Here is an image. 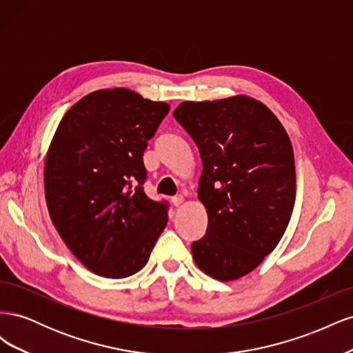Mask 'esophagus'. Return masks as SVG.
<instances>
[{
	"mask_svg": "<svg viewBox=\"0 0 353 353\" xmlns=\"http://www.w3.org/2000/svg\"><path fill=\"white\" fill-rule=\"evenodd\" d=\"M170 201H172V205H174V206H176V208H178V206H181V205H183V201H184V197H183V196H181V194H179V196H174L172 199H170Z\"/></svg>",
	"mask_w": 353,
	"mask_h": 353,
	"instance_id": "1",
	"label": "esophagus"
}]
</instances>
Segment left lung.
I'll list each match as a JSON object with an SVG mask.
<instances>
[{"label":"left lung","instance_id":"8db88e82","mask_svg":"<svg viewBox=\"0 0 353 353\" xmlns=\"http://www.w3.org/2000/svg\"><path fill=\"white\" fill-rule=\"evenodd\" d=\"M174 117L196 143L205 237L191 244L199 268L219 281L258 266L281 240L296 199L292 141L261 101L237 95L184 101Z\"/></svg>","mask_w":353,"mask_h":353}]
</instances>
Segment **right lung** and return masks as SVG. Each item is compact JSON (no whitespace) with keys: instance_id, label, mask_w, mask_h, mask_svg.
<instances>
[{"instance_id":"obj_1","label":"right lung","mask_w":353,"mask_h":353,"mask_svg":"<svg viewBox=\"0 0 353 353\" xmlns=\"http://www.w3.org/2000/svg\"><path fill=\"white\" fill-rule=\"evenodd\" d=\"M169 104L126 88L85 95L63 116L44 168L52 223L69 250L105 279L147 263L168 223V201L144 193L143 156Z\"/></svg>"}]
</instances>
